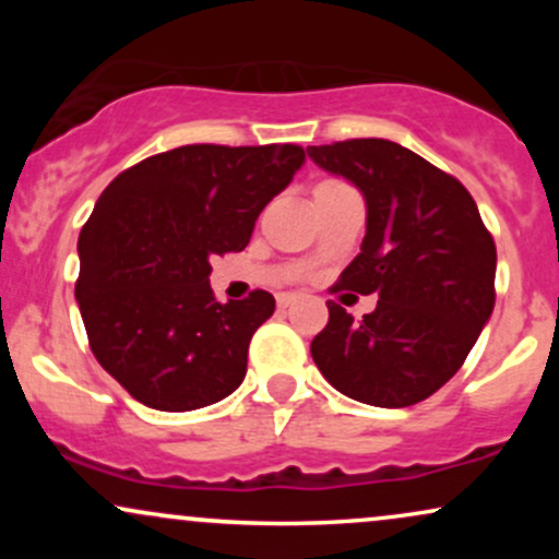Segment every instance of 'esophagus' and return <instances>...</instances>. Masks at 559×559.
Segmentation results:
<instances>
[{
    "label": "esophagus",
    "instance_id": "34e87169",
    "mask_svg": "<svg viewBox=\"0 0 559 559\" xmlns=\"http://www.w3.org/2000/svg\"><path fill=\"white\" fill-rule=\"evenodd\" d=\"M294 301H297V294H278V307H281V310L292 307Z\"/></svg>",
    "mask_w": 559,
    "mask_h": 559
}]
</instances>
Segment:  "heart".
<instances>
[{"label":"heart","instance_id":"b5f03b06","mask_svg":"<svg viewBox=\"0 0 559 559\" xmlns=\"http://www.w3.org/2000/svg\"><path fill=\"white\" fill-rule=\"evenodd\" d=\"M338 186H344L342 181H320L318 186H316V194L318 191H329V189H338Z\"/></svg>","mask_w":559,"mask_h":559}]
</instances>
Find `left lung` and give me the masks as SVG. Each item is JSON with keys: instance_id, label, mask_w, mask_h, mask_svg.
<instances>
[{"instance_id": "8db88e82", "label": "left lung", "mask_w": 559, "mask_h": 559, "mask_svg": "<svg viewBox=\"0 0 559 559\" xmlns=\"http://www.w3.org/2000/svg\"><path fill=\"white\" fill-rule=\"evenodd\" d=\"M360 189L365 239L336 288L378 294L355 320L329 301L312 360L333 389L373 407H409L460 370L493 310L497 247L457 178L386 139L307 146Z\"/></svg>"}]
</instances>
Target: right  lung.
<instances>
[{"mask_svg": "<svg viewBox=\"0 0 559 559\" xmlns=\"http://www.w3.org/2000/svg\"><path fill=\"white\" fill-rule=\"evenodd\" d=\"M305 165L297 144H189L120 173L81 228L75 301L102 368L133 400L189 413L247 376L275 299L221 301L210 258L241 252L265 204Z\"/></svg>", "mask_w": 559, "mask_h": 559, "instance_id": "1", "label": "right lung"}]
</instances>
